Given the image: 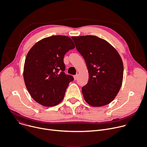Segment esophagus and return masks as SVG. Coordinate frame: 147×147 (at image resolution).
<instances>
[{
	"label": "esophagus",
	"mask_w": 147,
	"mask_h": 147,
	"mask_svg": "<svg viewBox=\"0 0 147 147\" xmlns=\"http://www.w3.org/2000/svg\"><path fill=\"white\" fill-rule=\"evenodd\" d=\"M73 77H74V80H76L77 79V77H78V74L74 75Z\"/></svg>",
	"instance_id": "1"
}]
</instances>
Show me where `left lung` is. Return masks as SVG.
<instances>
[{"mask_svg":"<svg viewBox=\"0 0 147 147\" xmlns=\"http://www.w3.org/2000/svg\"><path fill=\"white\" fill-rule=\"evenodd\" d=\"M71 38L88 68V81L82 87L84 98L92 107L109 104L121 86L123 64L120 56L107 41L96 36Z\"/></svg>","mask_w":147,"mask_h":147,"instance_id":"8db88e82","label":"left lung"}]
</instances>
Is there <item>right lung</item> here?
Wrapping results in <instances>:
<instances>
[{
	"label": "right lung",
	"instance_id": "right-lung-1",
	"mask_svg": "<svg viewBox=\"0 0 147 147\" xmlns=\"http://www.w3.org/2000/svg\"><path fill=\"white\" fill-rule=\"evenodd\" d=\"M75 48L71 39L54 35L41 39L27 55L24 80L31 97L45 107L58 105L64 98L72 76L66 74L65 55Z\"/></svg>",
	"mask_w": 147,
	"mask_h": 147
}]
</instances>
